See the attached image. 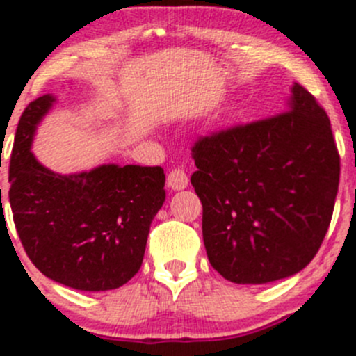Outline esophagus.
I'll return each instance as SVG.
<instances>
[{"instance_id":"1","label":"esophagus","mask_w":356,"mask_h":356,"mask_svg":"<svg viewBox=\"0 0 356 356\" xmlns=\"http://www.w3.org/2000/svg\"><path fill=\"white\" fill-rule=\"evenodd\" d=\"M188 185V178L184 169H172L168 175V187L171 191H184Z\"/></svg>"}]
</instances>
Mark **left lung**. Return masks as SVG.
<instances>
[{
    "label": "left lung",
    "mask_w": 356,
    "mask_h": 356,
    "mask_svg": "<svg viewBox=\"0 0 356 356\" xmlns=\"http://www.w3.org/2000/svg\"><path fill=\"white\" fill-rule=\"evenodd\" d=\"M193 156L203 242L222 278L271 284L310 264L341 175L332 124L312 94L294 83L284 114L197 140Z\"/></svg>",
    "instance_id": "8db88e82"
}]
</instances>
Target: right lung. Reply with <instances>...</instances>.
I'll return each instance as SVG.
<instances>
[{"label": "right lung", "mask_w": 356, "mask_h": 356, "mask_svg": "<svg viewBox=\"0 0 356 356\" xmlns=\"http://www.w3.org/2000/svg\"><path fill=\"white\" fill-rule=\"evenodd\" d=\"M56 103L31 102L15 131L8 200L33 266L49 280L85 292L130 282L146 251L153 217L165 201L162 168L102 163L62 175L31 153L37 128Z\"/></svg>", "instance_id": "1"}]
</instances>
